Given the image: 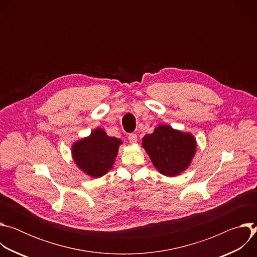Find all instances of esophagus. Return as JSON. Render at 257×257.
Masks as SVG:
<instances>
[{
  "mask_svg": "<svg viewBox=\"0 0 257 257\" xmlns=\"http://www.w3.org/2000/svg\"><path fill=\"white\" fill-rule=\"evenodd\" d=\"M128 139L130 143H135L137 141V135L135 133H129L128 134Z\"/></svg>",
  "mask_w": 257,
  "mask_h": 257,
  "instance_id": "1",
  "label": "esophagus"
}]
</instances>
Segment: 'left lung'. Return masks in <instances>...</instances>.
Wrapping results in <instances>:
<instances>
[{
	"label": "left lung",
	"mask_w": 257,
	"mask_h": 257,
	"mask_svg": "<svg viewBox=\"0 0 257 257\" xmlns=\"http://www.w3.org/2000/svg\"><path fill=\"white\" fill-rule=\"evenodd\" d=\"M142 145L154 166L169 177L186 170L196 150L191 134L182 133L167 125H161L154 133L145 135Z\"/></svg>",
	"instance_id": "left-lung-1"
}]
</instances>
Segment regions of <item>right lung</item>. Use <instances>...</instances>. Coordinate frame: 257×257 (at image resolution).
Segmentation results:
<instances>
[{
    "label": "right lung",
    "mask_w": 257,
    "mask_h": 257,
    "mask_svg": "<svg viewBox=\"0 0 257 257\" xmlns=\"http://www.w3.org/2000/svg\"><path fill=\"white\" fill-rule=\"evenodd\" d=\"M122 141L109 137L97 128L89 137L76 142L73 146V158L77 166L91 177H101L113 167Z\"/></svg>",
    "instance_id": "obj_1"
}]
</instances>
